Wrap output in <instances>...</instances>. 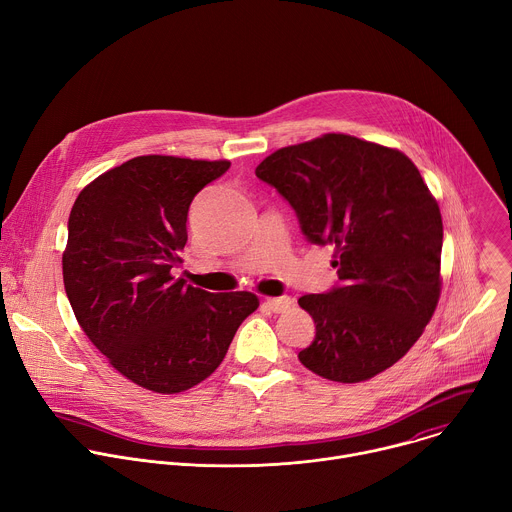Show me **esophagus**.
Masks as SVG:
<instances>
[{
    "instance_id": "esophagus-1",
    "label": "esophagus",
    "mask_w": 512,
    "mask_h": 512,
    "mask_svg": "<svg viewBox=\"0 0 512 512\" xmlns=\"http://www.w3.org/2000/svg\"><path fill=\"white\" fill-rule=\"evenodd\" d=\"M289 306H291V298H289V296H281V298H267V300L263 302V308H267L269 312H275V314L285 312Z\"/></svg>"
}]
</instances>
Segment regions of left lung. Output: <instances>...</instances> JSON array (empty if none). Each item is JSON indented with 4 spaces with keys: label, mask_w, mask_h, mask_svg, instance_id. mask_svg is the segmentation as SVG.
<instances>
[{
    "label": "left lung",
    "mask_w": 512,
    "mask_h": 512,
    "mask_svg": "<svg viewBox=\"0 0 512 512\" xmlns=\"http://www.w3.org/2000/svg\"><path fill=\"white\" fill-rule=\"evenodd\" d=\"M255 174L296 210L310 243L336 247L338 285L298 300L316 324L300 362L336 383L393 367L442 289V214L415 164L385 145L326 133L273 152Z\"/></svg>",
    "instance_id": "8db88e82"
}]
</instances>
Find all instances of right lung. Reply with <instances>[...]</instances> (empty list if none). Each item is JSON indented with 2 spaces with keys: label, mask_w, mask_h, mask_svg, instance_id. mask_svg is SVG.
<instances>
[{
  "label": "right lung",
  "mask_w": 512,
  "mask_h": 512,
  "mask_svg": "<svg viewBox=\"0 0 512 512\" xmlns=\"http://www.w3.org/2000/svg\"><path fill=\"white\" fill-rule=\"evenodd\" d=\"M231 162L133 158L83 188L68 216L62 277L83 332L113 369L154 393H182L223 362L251 291L210 294L172 277L194 196Z\"/></svg>",
  "instance_id": "1"
}]
</instances>
